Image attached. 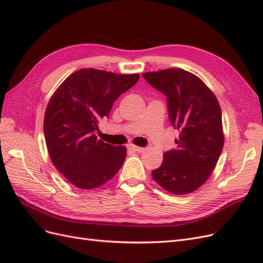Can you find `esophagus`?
Wrapping results in <instances>:
<instances>
[{
	"mask_svg": "<svg viewBox=\"0 0 263 263\" xmlns=\"http://www.w3.org/2000/svg\"><path fill=\"white\" fill-rule=\"evenodd\" d=\"M128 148L133 151H135V153H142V151H145V148L142 147H138V146H135V145H129Z\"/></svg>",
	"mask_w": 263,
	"mask_h": 263,
	"instance_id": "1",
	"label": "esophagus"
}]
</instances>
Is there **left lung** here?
Masks as SVG:
<instances>
[{"label":"left lung","instance_id":"left-lung-1","mask_svg":"<svg viewBox=\"0 0 263 263\" xmlns=\"http://www.w3.org/2000/svg\"><path fill=\"white\" fill-rule=\"evenodd\" d=\"M142 77L168 98L170 122L180 132L177 149L164 153L162 164L151 174L172 194L192 193L208 181L224 147L219 103L200 78L183 69Z\"/></svg>","mask_w":263,"mask_h":263}]
</instances>
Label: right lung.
<instances>
[{
	"instance_id": "obj_1",
	"label": "right lung",
	"mask_w": 263,
	"mask_h": 263,
	"mask_svg": "<svg viewBox=\"0 0 263 263\" xmlns=\"http://www.w3.org/2000/svg\"><path fill=\"white\" fill-rule=\"evenodd\" d=\"M138 79V73L84 68L70 74L52 94L44 118L46 145L55 169L74 186L99 187L121 169L126 147L106 144L95 133L119 95Z\"/></svg>"
}]
</instances>
